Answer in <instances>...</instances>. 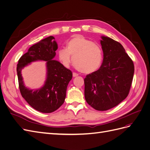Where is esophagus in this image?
Returning <instances> with one entry per match:
<instances>
[{"label": "esophagus", "mask_w": 150, "mask_h": 150, "mask_svg": "<svg viewBox=\"0 0 150 150\" xmlns=\"http://www.w3.org/2000/svg\"><path fill=\"white\" fill-rule=\"evenodd\" d=\"M72 76H73V77H76V76H78V74H77L76 72H73V73H72Z\"/></svg>", "instance_id": "esophagus-1"}]
</instances>
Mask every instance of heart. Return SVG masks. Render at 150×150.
I'll return each instance as SVG.
<instances>
[{"label":"heart","mask_w":150,"mask_h":150,"mask_svg":"<svg viewBox=\"0 0 150 150\" xmlns=\"http://www.w3.org/2000/svg\"><path fill=\"white\" fill-rule=\"evenodd\" d=\"M59 59L62 64L68 67L73 62L75 67L83 73H91L101 66L103 59V51L101 45L93 42L82 35H76L66 44V49L58 51Z\"/></svg>","instance_id":"1"}]
</instances>
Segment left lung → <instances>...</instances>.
<instances>
[{"label":"left lung","instance_id":"left-lung-1","mask_svg":"<svg viewBox=\"0 0 150 150\" xmlns=\"http://www.w3.org/2000/svg\"><path fill=\"white\" fill-rule=\"evenodd\" d=\"M103 61L99 69L84 78V96L98 111L115 107L128 96L134 74L133 61L122 45L103 36Z\"/></svg>","mask_w":150,"mask_h":150}]
</instances>
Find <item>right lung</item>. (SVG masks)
<instances>
[{
	"label": "right lung",
	"instance_id": "obj_1",
	"mask_svg": "<svg viewBox=\"0 0 150 150\" xmlns=\"http://www.w3.org/2000/svg\"><path fill=\"white\" fill-rule=\"evenodd\" d=\"M58 46L53 36L34 44L22 56L17 65L18 82L21 94L29 105L44 113L55 111L64 103L67 85L72 78V72L59 62L52 59ZM38 60L47 61L48 75L45 86L33 92L23 85L21 70L29 63Z\"/></svg>",
	"mask_w": 150,
	"mask_h": 150
}]
</instances>
